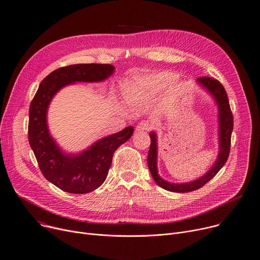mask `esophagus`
I'll list each match as a JSON object with an SVG mask.
<instances>
[{"label":"esophagus","instance_id":"esophagus-1","mask_svg":"<svg viewBox=\"0 0 260 260\" xmlns=\"http://www.w3.org/2000/svg\"><path fill=\"white\" fill-rule=\"evenodd\" d=\"M149 129H150V124L146 121L140 122L136 127V132H146V131H149Z\"/></svg>","mask_w":260,"mask_h":260}]
</instances>
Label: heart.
Masks as SVG:
<instances>
[{
    "mask_svg": "<svg viewBox=\"0 0 260 260\" xmlns=\"http://www.w3.org/2000/svg\"><path fill=\"white\" fill-rule=\"evenodd\" d=\"M165 74H151L129 82L123 90L125 101L135 106H142L151 100L167 84Z\"/></svg>",
    "mask_w": 260,
    "mask_h": 260,
    "instance_id": "obj_1",
    "label": "heart"
}]
</instances>
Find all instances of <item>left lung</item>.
Instances as JSON below:
<instances>
[{"label":"left lung","instance_id":"8db88e82","mask_svg":"<svg viewBox=\"0 0 260 260\" xmlns=\"http://www.w3.org/2000/svg\"><path fill=\"white\" fill-rule=\"evenodd\" d=\"M197 83L201 85V88L204 89L214 100L218 113V155L215 162L212 166L207 170L199 179L189 182V183H170L166 180H163L158 175L157 169V134L155 132H151L149 134L151 139L150 149L148 153V167L150 169L151 175L155 183L161 187L162 189L170 192L176 193H188L203 187L207 182H209L216 174L219 169L224 165L228 160L231 148V136L234 127L233 114L230 107V102L228 99L226 92L222 84L212 78V77H199L197 78Z\"/></svg>","mask_w":260,"mask_h":260}]
</instances>
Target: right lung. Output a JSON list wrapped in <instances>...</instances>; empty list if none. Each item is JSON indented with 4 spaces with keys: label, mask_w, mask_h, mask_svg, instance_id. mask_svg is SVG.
<instances>
[{
    "label": "right lung",
    "mask_w": 260,
    "mask_h": 260,
    "mask_svg": "<svg viewBox=\"0 0 260 260\" xmlns=\"http://www.w3.org/2000/svg\"><path fill=\"white\" fill-rule=\"evenodd\" d=\"M110 64H73L46 76L29 107L28 141L44 177L64 192L86 194L99 188L107 178L116 149L132 137L128 126L104 137L79 153L65 152L51 136L47 115L49 105L64 86L75 82H100L113 74Z\"/></svg>",
    "instance_id": "1"
}]
</instances>
